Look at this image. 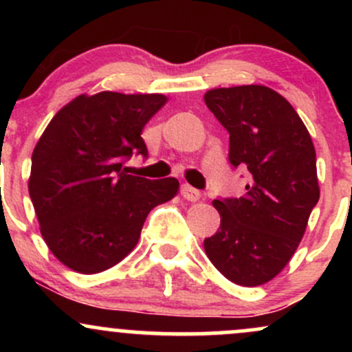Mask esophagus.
<instances>
[{
	"mask_svg": "<svg viewBox=\"0 0 352 352\" xmlns=\"http://www.w3.org/2000/svg\"><path fill=\"white\" fill-rule=\"evenodd\" d=\"M180 193H182V197H184V199H187V200H190V201L200 200V197H201L200 190L193 188L192 185H188V184L182 185V187H180Z\"/></svg>",
	"mask_w": 352,
	"mask_h": 352,
	"instance_id": "34e87169",
	"label": "esophagus"
}]
</instances>
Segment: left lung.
<instances>
[{"mask_svg":"<svg viewBox=\"0 0 352 352\" xmlns=\"http://www.w3.org/2000/svg\"><path fill=\"white\" fill-rule=\"evenodd\" d=\"M205 104L228 131L232 167L250 172L243 197L213 200L221 221L205 253L230 281L260 286L292 260L319 200L313 140L270 87L212 89Z\"/></svg>","mask_w":352,"mask_h":352,"instance_id":"1","label":"left lung"}]
</instances>
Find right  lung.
Returning <instances> with one entry per match:
<instances>
[{
    "instance_id": "obj_1",
    "label": "right lung",
    "mask_w": 352,
    "mask_h": 352,
    "mask_svg": "<svg viewBox=\"0 0 352 352\" xmlns=\"http://www.w3.org/2000/svg\"><path fill=\"white\" fill-rule=\"evenodd\" d=\"M167 98L104 91L79 96L52 117L31 157L30 197L56 258L94 274L134 250L148 212L177 195L179 180L129 175L147 159L144 125Z\"/></svg>"
}]
</instances>
